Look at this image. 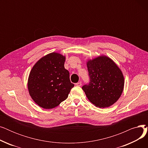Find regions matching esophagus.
I'll return each mask as SVG.
<instances>
[{
    "label": "esophagus",
    "instance_id": "34e87169",
    "mask_svg": "<svg viewBox=\"0 0 148 148\" xmlns=\"http://www.w3.org/2000/svg\"><path fill=\"white\" fill-rule=\"evenodd\" d=\"M75 85L77 86H82V82H78V83H75Z\"/></svg>",
    "mask_w": 148,
    "mask_h": 148
}]
</instances>
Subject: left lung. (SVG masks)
<instances>
[{
  "mask_svg": "<svg viewBox=\"0 0 148 148\" xmlns=\"http://www.w3.org/2000/svg\"><path fill=\"white\" fill-rule=\"evenodd\" d=\"M90 82L82 89L93 104L99 108L108 107L122 95L124 77L121 69L106 56H99L87 62Z\"/></svg>",
  "mask_w": 148,
  "mask_h": 148,
  "instance_id": "1",
  "label": "left lung"
}]
</instances>
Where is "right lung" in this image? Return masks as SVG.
<instances>
[{
    "instance_id": "1",
    "label": "right lung",
    "mask_w": 148,
    "mask_h": 148,
    "mask_svg": "<svg viewBox=\"0 0 148 148\" xmlns=\"http://www.w3.org/2000/svg\"><path fill=\"white\" fill-rule=\"evenodd\" d=\"M65 56L53 52L41 58L30 72L27 88L34 101L45 109L59 106L68 96L74 84L64 67Z\"/></svg>"
}]
</instances>
